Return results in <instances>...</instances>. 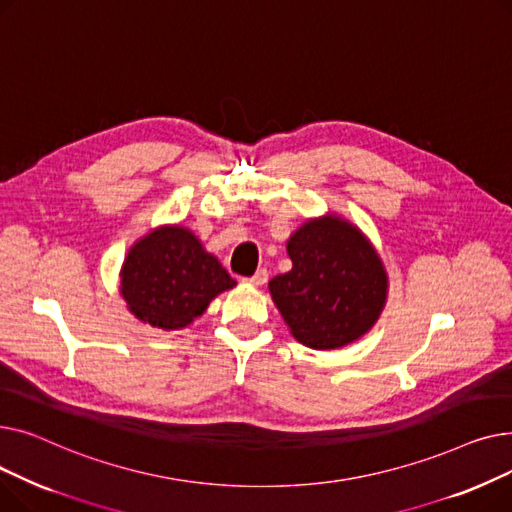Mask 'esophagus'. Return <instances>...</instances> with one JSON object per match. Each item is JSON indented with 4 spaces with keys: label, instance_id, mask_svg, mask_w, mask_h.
<instances>
[{
    "label": "esophagus",
    "instance_id": "34e87169",
    "mask_svg": "<svg viewBox=\"0 0 512 512\" xmlns=\"http://www.w3.org/2000/svg\"><path fill=\"white\" fill-rule=\"evenodd\" d=\"M247 282L253 284V286H263L267 282V270H265V267H259V270L251 278H247Z\"/></svg>",
    "mask_w": 512,
    "mask_h": 512
}]
</instances>
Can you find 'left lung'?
<instances>
[{"label":"left lung","mask_w":512,"mask_h":512,"mask_svg":"<svg viewBox=\"0 0 512 512\" xmlns=\"http://www.w3.org/2000/svg\"><path fill=\"white\" fill-rule=\"evenodd\" d=\"M292 270L270 292L292 336L328 351L363 336L386 303V272L363 234L338 218L307 222L288 240Z\"/></svg>","instance_id":"8db88e82"}]
</instances>
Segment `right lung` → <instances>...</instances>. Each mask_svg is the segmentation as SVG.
Masks as SVG:
<instances>
[{
	"instance_id": "obj_1",
	"label": "right lung",
	"mask_w": 512,
	"mask_h": 512,
	"mask_svg": "<svg viewBox=\"0 0 512 512\" xmlns=\"http://www.w3.org/2000/svg\"><path fill=\"white\" fill-rule=\"evenodd\" d=\"M236 282L186 228H161L132 247L122 267V297L153 328L178 330Z\"/></svg>"
}]
</instances>
